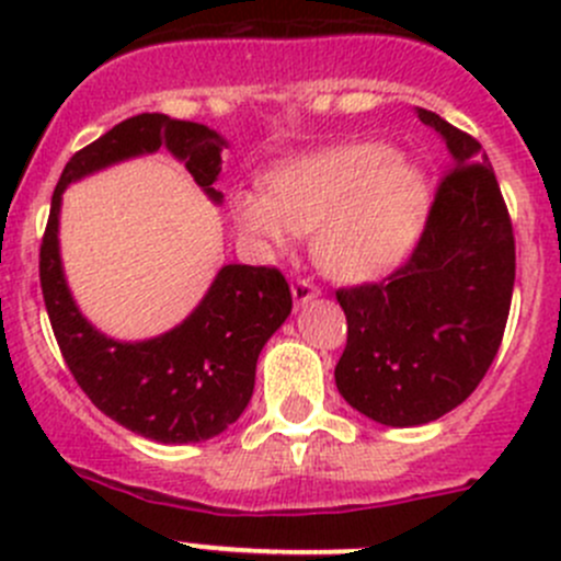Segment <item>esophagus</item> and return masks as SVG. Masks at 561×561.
Listing matches in <instances>:
<instances>
[{
	"instance_id": "esophagus-1",
	"label": "esophagus",
	"mask_w": 561,
	"mask_h": 561,
	"mask_svg": "<svg viewBox=\"0 0 561 561\" xmlns=\"http://www.w3.org/2000/svg\"><path fill=\"white\" fill-rule=\"evenodd\" d=\"M317 285L312 279H307V276H298L296 282H293V298H296L298 307H304L307 301H312V298L317 296Z\"/></svg>"
}]
</instances>
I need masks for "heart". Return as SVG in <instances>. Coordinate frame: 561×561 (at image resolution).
Listing matches in <instances>:
<instances>
[{
  "label": "heart",
  "instance_id": "b5f03b06",
  "mask_svg": "<svg viewBox=\"0 0 561 561\" xmlns=\"http://www.w3.org/2000/svg\"><path fill=\"white\" fill-rule=\"evenodd\" d=\"M265 195L233 197V219L254 244L285 252L314 233V260L344 282L375 279L415 244L428 214L426 175L386 144H344L268 175Z\"/></svg>",
  "mask_w": 561,
  "mask_h": 561
}]
</instances>
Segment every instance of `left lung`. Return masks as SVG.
Listing matches in <instances>:
<instances>
[{
    "label": "left lung",
    "instance_id": "1",
    "mask_svg": "<svg viewBox=\"0 0 561 561\" xmlns=\"http://www.w3.org/2000/svg\"><path fill=\"white\" fill-rule=\"evenodd\" d=\"M450 151L426 228L382 282L339 287L347 347L336 388L386 426H421L461 404L502 344L516 282V239L478 140L417 107Z\"/></svg>",
    "mask_w": 561,
    "mask_h": 561
}]
</instances>
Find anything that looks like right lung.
<instances>
[{
  "mask_svg": "<svg viewBox=\"0 0 561 561\" xmlns=\"http://www.w3.org/2000/svg\"><path fill=\"white\" fill-rule=\"evenodd\" d=\"M165 146L214 203L222 192L225 138L206 124L165 113L124 118L70 157L50 197L39 244V287L67 369L98 410L129 432L165 445L203 443L239 421L254 390V366L293 309L290 285L268 265H225L181 325L149 342H113L78 312L59 260V206L70 181Z\"/></svg>",
  "mask_w": 561,
  "mask_h": 561,
  "instance_id": "right-lung-1",
  "label": "right lung"
}]
</instances>
